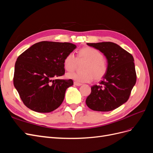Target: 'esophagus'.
<instances>
[{"label":"esophagus","mask_w":153,"mask_h":153,"mask_svg":"<svg viewBox=\"0 0 153 153\" xmlns=\"http://www.w3.org/2000/svg\"><path fill=\"white\" fill-rule=\"evenodd\" d=\"M74 84H75V85H76V86H80V85H82V84H81V83L77 82H74Z\"/></svg>","instance_id":"esophagus-1"}]
</instances>
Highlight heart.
I'll use <instances>...</instances> for the list:
<instances>
[{"label":"heart","instance_id":"obj_1","mask_svg":"<svg viewBox=\"0 0 153 153\" xmlns=\"http://www.w3.org/2000/svg\"><path fill=\"white\" fill-rule=\"evenodd\" d=\"M103 55L100 50L95 48L87 47L78 51L77 58L73 53H69L64 59L63 65L67 71L75 69L78 61H85L87 62L84 66V71L71 72L66 75L70 78L79 83L90 82L93 79L101 80L107 73L108 66Z\"/></svg>","mask_w":153,"mask_h":153}]
</instances>
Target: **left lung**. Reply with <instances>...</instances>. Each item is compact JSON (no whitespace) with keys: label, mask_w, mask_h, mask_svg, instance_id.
Returning a JSON list of instances; mask_svg holds the SVG:
<instances>
[{"label":"left lung","mask_w":153,"mask_h":153,"mask_svg":"<svg viewBox=\"0 0 153 153\" xmlns=\"http://www.w3.org/2000/svg\"><path fill=\"white\" fill-rule=\"evenodd\" d=\"M102 52L108 60V70L99 85L91 87L86 99L88 107L108 112L126 103L137 81L134 59L131 53L112 42L87 43Z\"/></svg>","instance_id":"obj_1"}]
</instances>
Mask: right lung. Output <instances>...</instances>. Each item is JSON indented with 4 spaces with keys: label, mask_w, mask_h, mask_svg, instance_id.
<instances>
[{
    "label": "right lung",
    "mask_w": 153,
    "mask_h": 153,
    "mask_svg": "<svg viewBox=\"0 0 153 153\" xmlns=\"http://www.w3.org/2000/svg\"><path fill=\"white\" fill-rule=\"evenodd\" d=\"M75 48L70 43L41 41L18 56L13 84L27 108L48 113L62 104L73 81L56 78L64 75V59Z\"/></svg>",
    "instance_id": "obj_1"
}]
</instances>
